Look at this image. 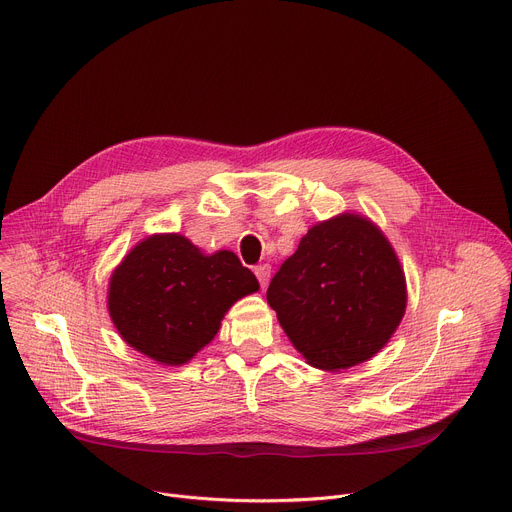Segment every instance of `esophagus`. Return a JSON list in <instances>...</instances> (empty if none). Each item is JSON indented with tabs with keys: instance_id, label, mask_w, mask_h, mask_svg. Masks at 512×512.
<instances>
[{
	"instance_id": "esophagus-1",
	"label": "esophagus",
	"mask_w": 512,
	"mask_h": 512,
	"mask_svg": "<svg viewBox=\"0 0 512 512\" xmlns=\"http://www.w3.org/2000/svg\"><path fill=\"white\" fill-rule=\"evenodd\" d=\"M254 274H256L260 285L266 287L268 280H270V264H260V266H256V268H254Z\"/></svg>"
}]
</instances>
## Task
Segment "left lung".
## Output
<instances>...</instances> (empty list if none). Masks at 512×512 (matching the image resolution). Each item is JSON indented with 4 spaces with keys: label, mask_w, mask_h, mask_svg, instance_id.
I'll return each mask as SVG.
<instances>
[{
    "label": "left lung",
    "mask_w": 512,
    "mask_h": 512,
    "mask_svg": "<svg viewBox=\"0 0 512 512\" xmlns=\"http://www.w3.org/2000/svg\"><path fill=\"white\" fill-rule=\"evenodd\" d=\"M280 327L307 364L337 372L378 354L407 309L405 272L362 215L319 221L266 291Z\"/></svg>",
    "instance_id": "obj_1"
}]
</instances>
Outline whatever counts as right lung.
Listing matches in <instances>:
<instances>
[{"label": "right lung", "mask_w": 512, "mask_h": 512, "mask_svg": "<svg viewBox=\"0 0 512 512\" xmlns=\"http://www.w3.org/2000/svg\"><path fill=\"white\" fill-rule=\"evenodd\" d=\"M258 289L234 252L203 254L181 234H154L113 270L107 309L130 348L181 366L211 342L227 309Z\"/></svg>", "instance_id": "right-lung-1"}]
</instances>
